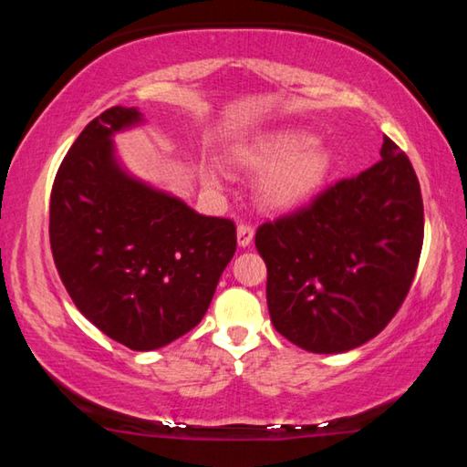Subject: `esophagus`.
Listing matches in <instances>:
<instances>
[{
	"mask_svg": "<svg viewBox=\"0 0 467 467\" xmlns=\"http://www.w3.org/2000/svg\"><path fill=\"white\" fill-rule=\"evenodd\" d=\"M253 241V228L249 224H239L236 226V243H239V247H249Z\"/></svg>",
	"mask_w": 467,
	"mask_h": 467,
	"instance_id": "34e87169",
	"label": "esophagus"
}]
</instances>
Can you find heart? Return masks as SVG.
Listing matches in <instances>:
<instances>
[{
  "mask_svg": "<svg viewBox=\"0 0 467 467\" xmlns=\"http://www.w3.org/2000/svg\"><path fill=\"white\" fill-rule=\"evenodd\" d=\"M236 161L249 171L270 169L259 181L257 192L262 203L272 210H290L311 200L334 169V152L303 130L274 131L241 148ZM205 179L214 183L216 171L208 169Z\"/></svg>",
  "mask_w": 467,
  "mask_h": 467,
  "instance_id": "1",
  "label": "heart"
}]
</instances>
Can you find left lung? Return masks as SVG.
<instances>
[{"mask_svg":"<svg viewBox=\"0 0 467 467\" xmlns=\"http://www.w3.org/2000/svg\"><path fill=\"white\" fill-rule=\"evenodd\" d=\"M424 239L420 185L408 156L383 140L381 161L257 228L267 309L278 334L315 354L375 337L412 286Z\"/></svg>","mask_w":467,"mask_h":467,"instance_id":"1","label":"left lung"}]
</instances>
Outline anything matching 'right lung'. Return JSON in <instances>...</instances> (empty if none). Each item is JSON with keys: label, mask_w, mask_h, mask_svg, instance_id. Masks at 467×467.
I'll use <instances>...</instances> for the list:
<instances>
[{"label": "right lung", "mask_w": 467, "mask_h": 467, "mask_svg": "<svg viewBox=\"0 0 467 467\" xmlns=\"http://www.w3.org/2000/svg\"><path fill=\"white\" fill-rule=\"evenodd\" d=\"M113 107L86 125L55 177L49 239L61 282L102 334L158 350L203 319L236 249L233 220L202 216L123 167L115 136L144 123Z\"/></svg>", "instance_id": "right-lung-1"}]
</instances>
